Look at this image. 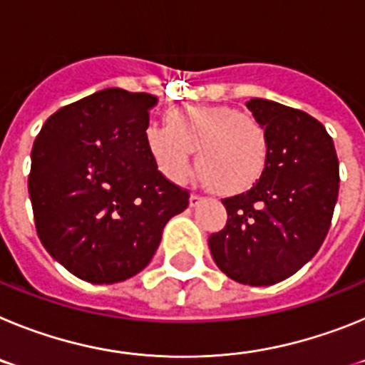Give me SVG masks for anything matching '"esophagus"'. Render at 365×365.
Listing matches in <instances>:
<instances>
[{"instance_id": "esophagus-1", "label": "esophagus", "mask_w": 365, "mask_h": 365, "mask_svg": "<svg viewBox=\"0 0 365 365\" xmlns=\"http://www.w3.org/2000/svg\"><path fill=\"white\" fill-rule=\"evenodd\" d=\"M201 201L202 195H199V193H192V195H190V206H197Z\"/></svg>"}]
</instances>
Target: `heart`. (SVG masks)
Returning a JSON list of instances; mask_svg holds the SVG:
<instances>
[{
  "label": "heart",
  "instance_id": "obj_1",
  "mask_svg": "<svg viewBox=\"0 0 365 365\" xmlns=\"http://www.w3.org/2000/svg\"><path fill=\"white\" fill-rule=\"evenodd\" d=\"M168 125H151L146 144L157 166L175 180L192 172V155L206 182L222 193L256 185L269 157L267 135L254 118L227 106H190L168 113Z\"/></svg>",
  "mask_w": 365,
  "mask_h": 365
}]
</instances>
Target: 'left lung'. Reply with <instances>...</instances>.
<instances>
[{"instance_id": "obj_1", "label": "left lung", "mask_w": 365, "mask_h": 365, "mask_svg": "<svg viewBox=\"0 0 365 365\" xmlns=\"http://www.w3.org/2000/svg\"><path fill=\"white\" fill-rule=\"evenodd\" d=\"M265 130L269 157L248 192L222 199L227 225L208 237L215 265L243 285H274L312 259L338 199L333 138L305 111L272 100L247 102Z\"/></svg>"}]
</instances>
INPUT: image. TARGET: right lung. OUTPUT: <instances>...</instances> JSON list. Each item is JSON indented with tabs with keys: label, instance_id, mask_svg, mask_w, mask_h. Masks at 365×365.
Masks as SVG:
<instances>
[{
	"label": "right lung",
	"instance_id": "obj_1",
	"mask_svg": "<svg viewBox=\"0 0 365 365\" xmlns=\"http://www.w3.org/2000/svg\"><path fill=\"white\" fill-rule=\"evenodd\" d=\"M157 96L118 87L58 109L31 153L38 237L76 278L117 283L148 265L188 190L159 172L146 144Z\"/></svg>",
	"mask_w": 365,
	"mask_h": 365
}]
</instances>
